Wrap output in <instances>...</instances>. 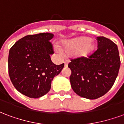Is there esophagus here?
<instances>
[{"label": "esophagus", "instance_id": "obj_1", "mask_svg": "<svg viewBox=\"0 0 124 124\" xmlns=\"http://www.w3.org/2000/svg\"><path fill=\"white\" fill-rule=\"evenodd\" d=\"M68 63H69V60H65L64 61L65 66H67L68 64Z\"/></svg>", "mask_w": 124, "mask_h": 124}]
</instances>
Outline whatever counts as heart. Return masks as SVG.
I'll list each match as a JSON object with an SVG mask.
<instances>
[{"mask_svg": "<svg viewBox=\"0 0 124 124\" xmlns=\"http://www.w3.org/2000/svg\"><path fill=\"white\" fill-rule=\"evenodd\" d=\"M63 47L65 52L67 53L79 50L78 55L81 56H86L93 51L94 44L91 40H89L86 37H80L64 42ZM57 50L60 53H62V50L59 48H57Z\"/></svg>", "mask_w": 124, "mask_h": 124, "instance_id": "obj_1", "label": "heart"}]
</instances>
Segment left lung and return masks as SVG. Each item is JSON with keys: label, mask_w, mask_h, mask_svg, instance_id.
Wrapping results in <instances>:
<instances>
[{"label": "left lung", "mask_w": 124, "mask_h": 124, "mask_svg": "<svg viewBox=\"0 0 124 124\" xmlns=\"http://www.w3.org/2000/svg\"><path fill=\"white\" fill-rule=\"evenodd\" d=\"M98 48L88 58L71 60L70 81L73 90L82 98L90 100L104 96L114 85L120 67L117 45L111 40L98 36Z\"/></svg>", "instance_id": "1"}]
</instances>
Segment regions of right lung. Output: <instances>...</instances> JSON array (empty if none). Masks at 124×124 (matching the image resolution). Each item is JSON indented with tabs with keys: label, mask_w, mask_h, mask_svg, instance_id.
I'll return each mask as SVG.
<instances>
[{
	"label": "right lung",
	"mask_w": 124,
	"mask_h": 124,
	"mask_svg": "<svg viewBox=\"0 0 124 124\" xmlns=\"http://www.w3.org/2000/svg\"><path fill=\"white\" fill-rule=\"evenodd\" d=\"M52 33L27 35L10 48L8 55V74L15 88L21 93L38 98L50 91L54 76L64 66L54 64L50 54H54L50 42Z\"/></svg>",
	"instance_id": "add662e5"
}]
</instances>
